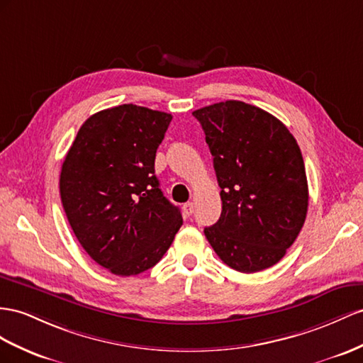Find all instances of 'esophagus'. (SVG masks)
Returning <instances> with one entry per match:
<instances>
[{
    "instance_id": "34e87169",
    "label": "esophagus",
    "mask_w": 363,
    "mask_h": 363,
    "mask_svg": "<svg viewBox=\"0 0 363 363\" xmlns=\"http://www.w3.org/2000/svg\"><path fill=\"white\" fill-rule=\"evenodd\" d=\"M182 210H184V215H185V216H191L193 213H194V206H193V202H187V203H184Z\"/></svg>"
}]
</instances>
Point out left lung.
I'll use <instances>...</instances> for the list:
<instances>
[{"label":"left lung","instance_id":"obj_1","mask_svg":"<svg viewBox=\"0 0 363 363\" xmlns=\"http://www.w3.org/2000/svg\"><path fill=\"white\" fill-rule=\"evenodd\" d=\"M206 133L222 211L203 228L220 261L240 273L270 268L301 233L308 184L301 148L281 121L242 101L193 111Z\"/></svg>","mask_w":363,"mask_h":363}]
</instances>
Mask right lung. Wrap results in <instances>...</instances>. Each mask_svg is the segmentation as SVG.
Here are the masks:
<instances>
[{
    "label": "right lung",
    "mask_w": 363,
    "mask_h": 363,
    "mask_svg": "<svg viewBox=\"0 0 363 363\" xmlns=\"http://www.w3.org/2000/svg\"><path fill=\"white\" fill-rule=\"evenodd\" d=\"M170 113L123 104L91 115L62 162L61 202L87 255L116 276L161 261L182 225L155 174Z\"/></svg>",
    "instance_id": "obj_1"
}]
</instances>
